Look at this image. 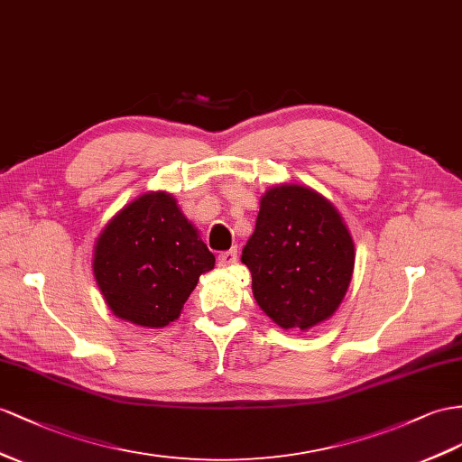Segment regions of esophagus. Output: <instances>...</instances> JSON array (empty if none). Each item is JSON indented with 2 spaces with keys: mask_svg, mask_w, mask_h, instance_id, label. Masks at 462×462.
I'll return each instance as SVG.
<instances>
[{
  "mask_svg": "<svg viewBox=\"0 0 462 462\" xmlns=\"http://www.w3.org/2000/svg\"><path fill=\"white\" fill-rule=\"evenodd\" d=\"M236 262H238V247H232V250L222 252V254L218 255V265H222V267L232 265V263H236Z\"/></svg>",
  "mask_w": 462,
  "mask_h": 462,
  "instance_id": "obj_1",
  "label": "esophagus"
}]
</instances>
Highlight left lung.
Here are the masks:
<instances>
[{
  "mask_svg": "<svg viewBox=\"0 0 462 462\" xmlns=\"http://www.w3.org/2000/svg\"><path fill=\"white\" fill-rule=\"evenodd\" d=\"M242 263L252 273L254 299L271 320L285 329H310L344 300L355 245L326 197L285 183L262 197Z\"/></svg>",
  "mask_w": 462,
  "mask_h": 462,
  "instance_id": "obj_1",
  "label": "left lung"
}]
</instances>
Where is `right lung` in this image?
Returning <instances> with one entry per match:
<instances>
[{
	"label": "right lung",
	"mask_w": 462,
	"mask_h": 462,
	"mask_svg": "<svg viewBox=\"0 0 462 462\" xmlns=\"http://www.w3.org/2000/svg\"><path fill=\"white\" fill-rule=\"evenodd\" d=\"M215 267L170 193H146L109 220L93 247V275L121 320L163 328L180 318L199 277Z\"/></svg>",
	"instance_id": "1"
}]
</instances>
